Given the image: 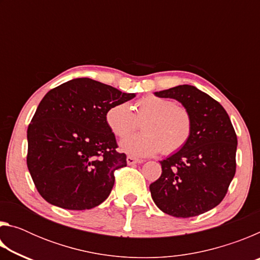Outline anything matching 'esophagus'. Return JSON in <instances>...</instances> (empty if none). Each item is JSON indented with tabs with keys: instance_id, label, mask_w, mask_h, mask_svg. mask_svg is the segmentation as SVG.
Wrapping results in <instances>:
<instances>
[{
	"instance_id": "esophagus-1",
	"label": "esophagus",
	"mask_w": 260,
	"mask_h": 260,
	"mask_svg": "<svg viewBox=\"0 0 260 260\" xmlns=\"http://www.w3.org/2000/svg\"><path fill=\"white\" fill-rule=\"evenodd\" d=\"M126 160H127V164H128V165L140 164V162H142V160H141V159H138V158H135V157H133V156H127Z\"/></svg>"
}]
</instances>
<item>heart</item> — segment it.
<instances>
[{
  "label": "heart",
  "mask_w": 260,
  "mask_h": 260,
  "mask_svg": "<svg viewBox=\"0 0 260 260\" xmlns=\"http://www.w3.org/2000/svg\"><path fill=\"white\" fill-rule=\"evenodd\" d=\"M105 120L110 131L120 139L134 133L142 122L143 134L120 143L122 151L138 157L160 151L172 155L187 146L192 134V118L188 109L155 95L136 101L134 111L127 103L113 104L108 109Z\"/></svg>",
  "instance_id": "b5f03b06"
}]
</instances>
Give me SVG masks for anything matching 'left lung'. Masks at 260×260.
<instances>
[{"mask_svg":"<svg viewBox=\"0 0 260 260\" xmlns=\"http://www.w3.org/2000/svg\"><path fill=\"white\" fill-rule=\"evenodd\" d=\"M181 102L192 118L190 141L160 161L161 175L150 184L162 212L177 218L200 215L223 200L236 171L237 136L218 101L189 85L157 91Z\"/></svg>","mask_w":260,"mask_h":260,"instance_id":"obj_1","label":"left lung"}]
</instances>
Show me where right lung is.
Returning <instances> with one entry per match:
<instances>
[{
    "label": "right lung",
    "mask_w": 260,
    "mask_h": 260,
    "mask_svg": "<svg viewBox=\"0 0 260 260\" xmlns=\"http://www.w3.org/2000/svg\"><path fill=\"white\" fill-rule=\"evenodd\" d=\"M135 94L89 78L52 88L39 104L27 128V167L48 203L89 210L108 199L114 172L127 165L105 120L108 109Z\"/></svg>",
    "instance_id": "1"
}]
</instances>
